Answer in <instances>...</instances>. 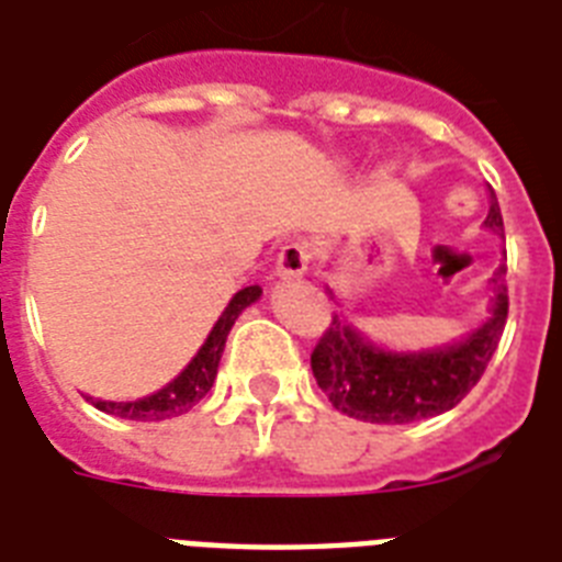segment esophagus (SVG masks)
I'll use <instances>...</instances> for the list:
<instances>
[{"label": "esophagus", "instance_id": "1", "mask_svg": "<svg viewBox=\"0 0 562 562\" xmlns=\"http://www.w3.org/2000/svg\"><path fill=\"white\" fill-rule=\"evenodd\" d=\"M315 259V247L306 238H294L289 245H282L280 256H277V273L280 277H300L308 271V265Z\"/></svg>", "mask_w": 562, "mask_h": 562}]
</instances>
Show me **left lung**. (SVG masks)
I'll return each mask as SVG.
<instances>
[{"instance_id":"obj_1","label":"left lung","mask_w":562,"mask_h":562,"mask_svg":"<svg viewBox=\"0 0 562 562\" xmlns=\"http://www.w3.org/2000/svg\"><path fill=\"white\" fill-rule=\"evenodd\" d=\"M487 227L505 236L496 194L490 201ZM507 265L493 273V315L467 341L428 352H387L364 341L350 321L326 326L312 350L317 387L335 408L364 423H414L454 408L479 384L507 324Z\"/></svg>"}]
</instances>
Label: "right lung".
Segmentation results:
<instances>
[{"label": "right lung", "instance_id": "add662e5", "mask_svg": "<svg viewBox=\"0 0 562 562\" xmlns=\"http://www.w3.org/2000/svg\"><path fill=\"white\" fill-rule=\"evenodd\" d=\"M262 294L259 285H247L236 294V297L229 300V306L221 312L218 324L212 326L210 338L203 341V347L198 350L192 361H189V368L169 382L162 391L151 393V396H145V400H136V402H104V400H87L95 405L99 411L104 414H113V417H122V419H139V423H157V419H169V417H178V414H187L192 405L210 393L212 382H215V373H218V361H221V352H224V344H227V335L236 324V317L245 312L250 303H256Z\"/></svg>", "mask_w": 562, "mask_h": 562}]
</instances>
